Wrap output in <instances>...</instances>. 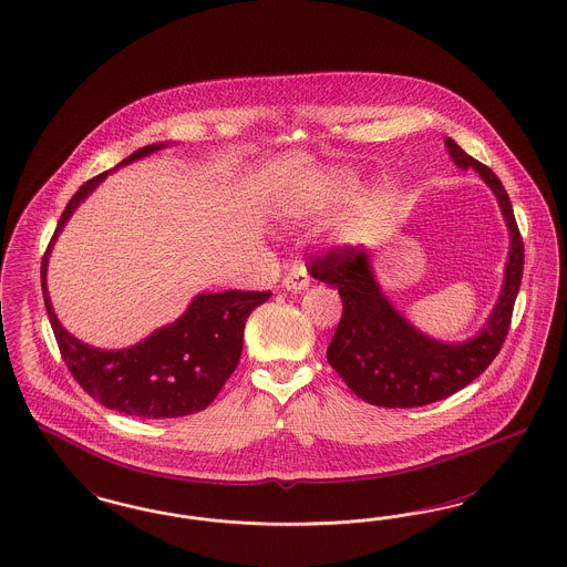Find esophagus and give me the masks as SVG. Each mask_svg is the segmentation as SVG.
I'll return each instance as SVG.
<instances>
[{
    "mask_svg": "<svg viewBox=\"0 0 567 567\" xmlns=\"http://www.w3.org/2000/svg\"><path fill=\"white\" fill-rule=\"evenodd\" d=\"M281 288H286V290H290L293 293L307 290L309 288V274H307V269L300 267V265L293 267L292 271L284 277Z\"/></svg>",
    "mask_w": 567,
    "mask_h": 567,
    "instance_id": "34e87169",
    "label": "esophagus"
}]
</instances>
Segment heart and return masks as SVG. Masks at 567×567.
<instances>
[{
	"label": "heart",
	"instance_id": "heart-1",
	"mask_svg": "<svg viewBox=\"0 0 567 567\" xmlns=\"http://www.w3.org/2000/svg\"><path fill=\"white\" fill-rule=\"evenodd\" d=\"M354 189V182L348 177V175H329L328 182L323 183V189L321 194H315L309 196L305 200L292 202L288 206V210L292 215L298 217H311V215H321L326 208H329L331 204H338V202L344 200L348 194ZM371 208L367 206L365 210L361 215H357L352 219V229H363L369 223H371Z\"/></svg>",
	"mask_w": 567,
	"mask_h": 567
}]
</instances>
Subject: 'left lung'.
Here are the masks:
<instances>
[{
  "label": "left lung",
  "mask_w": 567,
  "mask_h": 567,
  "mask_svg": "<svg viewBox=\"0 0 567 567\" xmlns=\"http://www.w3.org/2000/svg\"><path fill=\"white\" fill-rule=\"evenodd\" d=\"M444 146L458 168H474L491 187L509 231L503 286L493 311L475 336L463 342H442L415 328L382 290L369 252L354 248L331 252L312 260L309 269L317 281L338 290L344 305L328 348L329 365L359 399L375 406H421L472 384L493 363L512 323L524 274V244L512 200L488 166L477 163L451 137L444 140Z\"/></svg>",
  "instance_id": "left-lung-1"
}]
</instances>
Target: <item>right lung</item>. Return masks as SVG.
<instances>
[{
  "label": "right lung",
  "instance_id": "obj_1",
  "mask_svg": "<svg viewBox=\"0 0 567 567\" xmlns=\"http://www.w3.org/2000/svg\"><path fill=\"white\" fill-rule=\"evenodd\" d=\"M171 146L158 142L135 150L123 163L83 183L58 220L54 238L41 260L45 311L62 359L79 385L106 409L144 420L183 417L206 409L238 367L246 319L271 292H202L173 323L154 329L137 344L118 350L90 347L74 338L55 317L48 292V262L55 239L74 210L116 168Z\"/></svg>",
  "mask_w": 567,
  "mask_h": 567
}]
</instances>
